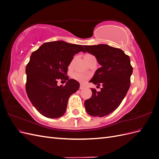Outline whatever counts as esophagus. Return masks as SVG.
<instances>
[{
	"label": "esophagus",
	"mask_w": 159,
	"mask_h": 159,
	"mask_svg": "<svg viewBox=\"0 0 159 159\" xmlns=\"http://www.w3.org/2000/svg\"><path fill=\"white\" fill-rule=\"evenodd\" d=\"M85 88V86L84 85H80V89H84Z\"/></svg>",
	"instance_id": "1"
}]
</instances>
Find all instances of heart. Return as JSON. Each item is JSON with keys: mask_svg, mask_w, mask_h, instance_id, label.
<instances>
[{"mask_svg": "<svg viewBox=\"0 0 159 159\" xmlns=\"http://www.w3.org/2000/svg\"><path fill=\"white\" fill-rule=\"evenodd\" d=\"M86 55H90V54H86ZM85 55V56H86ZM72 78H73L74 80H77L79 82L81 83H85L86 81L88 80V79L89 78V76L85 75L84 74L80 73V72H75L71 75Z\"/></svg>", "mask_w": 159, "mask_h": 159, "instance_id": "heart-1", "label": "heart"}]
</instances>
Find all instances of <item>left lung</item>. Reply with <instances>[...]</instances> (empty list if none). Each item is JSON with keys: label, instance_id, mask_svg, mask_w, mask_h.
Masks as SVG:
<instances>
[{"label": "left lung", "instance_id": "obj_1", "mask_svg": "<svg viewBox=\"0 0 159 159\" xmlns=\"http://www.w3.org/2000/svg\"><path fill=\"white\" fill-rule=\"evenodd\" d=\"M85 52L95 56L101 68L89 81L97 87L91 88L92 95L85 101L87 113L93 117H102L116 109L125 97L130 87L133 68L129 56L119 48L106 44L84 46Z\"/></svg>", "mask_w": 159, "mask_h": 159}]
</instances>
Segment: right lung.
Masks as SVG:
<instances>
[{
	"instance_id": "obj_1",
	"label": "right lung",
	"mask_w": 159,
	"mask_h": 159,
	"mask_svg": "<svg viewBox=\"0 0 159 159\" xmlns=\"http://www.w3.org/2000/svg\"><path fill=\"white\" fill-rule=\"evenodd\" d=\"M85 52L81 45L62 40L46 42L34 52L26 67V90L32 105L43 116L58 118L67 108L68 99L80 88V84L67 75L74 56ZM66 81L58 86L57 80Z\"/></svg>"
}]
</instances>
